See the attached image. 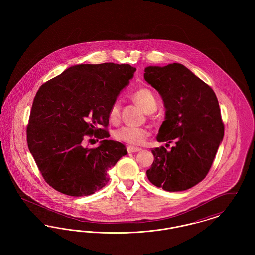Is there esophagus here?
<instances>
[{
	"instance_id": "esophagus-1",
	"label": "esophagus",
	"mask_w": 255,
	"mask_h": 255,
	"mask_svg": "<svg viewBox=\"0 0 255 255\" xmlns=\"http://www.w3.org/2000/svg\"><path fill=\"white\" fill-rule=\"evenodd\" d=\"M127 151H128V153H135V152H139V151H141V148L130 145L127 147Z\"/></svg>"
}]
</instances>
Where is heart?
<instances>
[{
  "mask_svg": "<svg viewBox=\"0 0 255 255\" xmlns=\"http://www.w3.org/2000/svg\"><path fill=\"white\" fill-rule=\"evenodd\" d=\"M133 101L140 106L146 113H153L158 108V100L154 93L146 87L138 88L134 90L130 95ZM110 122L117 123L121 118V101L116 99L112 105L110 106L109 113ZM150 135V132L146 128L141 127H130L124 126L120 128L116 133L115 137L131 145H141L145 142L146 139Z\"/></svg>",
  "mask_w": 255,
  "mask_h": 255,
  "instance_id": "obj_1",
  "label": "heart"
}]
</instances>
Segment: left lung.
<instances>
[{
    "label": "left lung",
    "instance_id": "8db88e82",
    "mask_svg": "<svg viewBox=\"0 0 255 255\" xmlns=\"http://www.w3.org/2000/svg\"><path fill=\"white\" fill-rule=\"evenodd\" d=\"M146 81L162 97L165 121L158 142H174L169 151L155 148L147 178L163 190L191 188L206 178L224 137L225 126L214 91L182 64L147 67Z\"/></svg>",
    "mask_w": 255,
    "mask_h": 255
}]
</instances>
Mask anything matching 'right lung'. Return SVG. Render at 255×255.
<instances>
[{
    "instance_id": "obj_1",
    "label": "right lung",
    "mask_w": 255,
    "mask_h": 255,
    "mask_svg": "<svg viewBox=\"0 0 255 255\" xmlns=\"http://www.w3.org/2000/svg\"><path fill=\"white\" fill-rule=\"evenodd\" d=\"M134 72L128 64L75 65L37 91L26 141L43 179L56 191L88 196L109 182L107 171L127 151L107 139L108 113ZM95 138L101 145L86 147Z\"/></svg>"
}]
</instances>
